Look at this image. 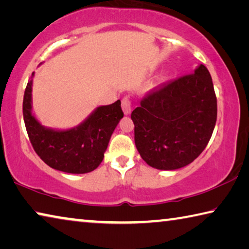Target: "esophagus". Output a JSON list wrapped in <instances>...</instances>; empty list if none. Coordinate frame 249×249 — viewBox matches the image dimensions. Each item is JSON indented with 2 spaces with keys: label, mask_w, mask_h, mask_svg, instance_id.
Instances as JSON below:
<instances>
[{
  "label": "esophagus",
  "mask_w": 249,
  "mask_h": 249,
  "mask_svg": "<svg viewBox=\"0 0 249 249\" xmlns=\"http://www.w3.org/2000/svg\"><path fill=\"white\" fill-rule=\"evenodd\" d=\"M121 107H122V110H124V115H129V113L131 112L132 103L128 96L124 97V99H122V101H121Z\"/></svg>",
  "instance_id": "34e87169"
}]
</instances>
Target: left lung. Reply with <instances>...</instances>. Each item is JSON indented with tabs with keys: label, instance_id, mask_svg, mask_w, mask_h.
<instances>
[{
	"label": "left lung",
	"instance_id": "1",
	"mask_svg": "<svg viewBox=\"0 0 249 249\" xmlns=\"http://www.w3.org/2000/svg\"><path fill=\"white\" fill-rule=\"evenodd\" d=\"M217 100L210 71L199 65L149 92L131 113L134 143L141 158L159 170H177L193 162L213 133Z\"/></svg>",
	"mask_w": 249,
	"mask_h": 249
}]
</instances>
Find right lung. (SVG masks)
Wrapping results in <instances>:
<instances>
[{"mask_svg": "<svg viewBox=\"0 0 249 249\" xmlns=\"http://www.w3.org/2000/svg\"><path fill=\"white\" fill-rule=\"evenodd\" d=\"M32 80L23 99L26 131L37 156L51 168L66 173L83 174L98 168L110 137L124 112L120 100L98 107L83 124L66 131L43 127L32 115Z\"/></svg>", "mask_w": 249, "mask_h": 249, "instance_id": "add662e5", "label": "right lung"}]
</instances>
